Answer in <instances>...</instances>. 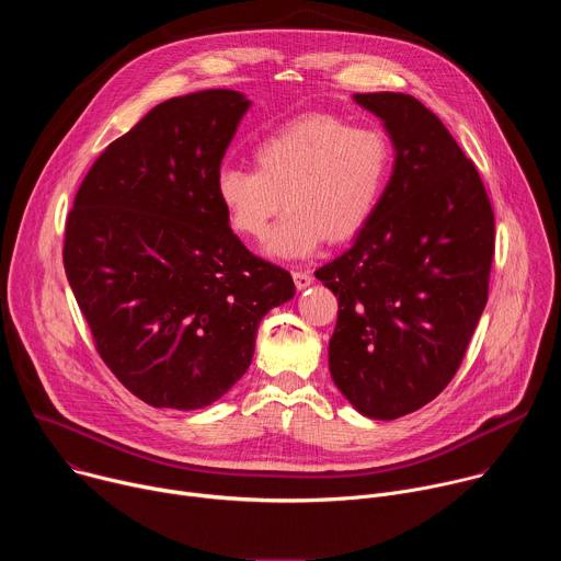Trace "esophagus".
I'll return each mask as SVG.
<instances>
[{
  "label": "esophagus",
  "instance_id": "34e87169",
  "mask_svg": "<svg viewBox=\"0 0 561 561\" xmlns=\"http://www.w3.org/2000/svg\"><path fill=\"white\" fill-rule=\"evenodd\" d=\"M293 279H295L297 290H304L306 286L312 284V275L308 271H293Z\"/></svg>",
  "mask_w": 561,
  "mask_h": 561
}]
</instances>
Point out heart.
Segmentation results:
<instances>
[{
  "mask_svg": "<svg viewBox=\"0 0 561 561\" xmlns=\"http://www.w3.org/2000/svg\"><path fill=\"white\" fill-rule=\"evenodd\" d=\"M255 169L224 167L215 193L230 226L262 239L284 202L288 213L266 251L308 257L329 237L346 242L375 217L394 167L390 137L377 126H351L331 113H308L264 135Z\"/></svg>",
  "mask_w": 561,
  "mask_h": 561,
  "instance_id": "heart-1",
  "label": "heart"
}]
</instances>
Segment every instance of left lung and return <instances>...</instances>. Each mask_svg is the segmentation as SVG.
Wrapping results in <instances>:
<instances>
[{
	"label": "left lung",
	"mask_w": 561,
	"mask_h": 561,
	"mask_svg": "<svg viewBox=\"0 0 561 561\" xmlns=\"http://www.w3.org/2000/svg\"><path fill=\"white\" fill-rule=\"evenodd\" d=\"M394 144L388 191L355 244L317 268L337 301L331 377L366 417L397 420L450 383L489 299L495 215L442 119L404 93H357Z\"/></svg>",
	"instance_id": "1"
}]
</instances>
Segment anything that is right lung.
<instances>
[{
	"instance_id": "obj_1",
	"label": "right lung",
	"mask_w": 561,
	"mask_h": 561,
	"mask_svg": "<svg viewBox=\"0 0 561 561\" xmlns=\"http://www.w3.org/2000/svg\"><path fill=\"white\" fill-rule=\"evenodd\" d=\"M210 89L167 100L106 146L64 228V268L111 373L154 409L213 404L253 359L262 317L295 295L215 193L249 108Z\"/></svg>"
}]
</instances>
